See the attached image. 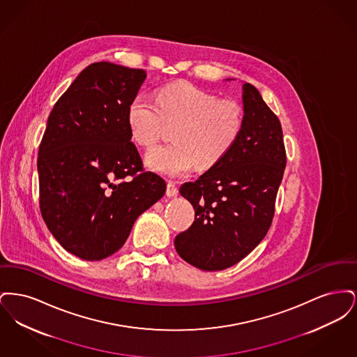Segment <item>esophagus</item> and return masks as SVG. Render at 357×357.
<instances>
[{
    "instance_id": "34e87169",
    "label": "esophagus",
    "mask_w": 357,
    "mask_h": 357,
    "mask_svg": "<svg viewBox=\"0 0 357 357\" xmlns=\"http://www.w3.org/2000/svg\"><path fill=\"white\" fill-rule=\"evenodd\" d=\"M166 195L169 198H174L178 195V187L175 186L172 182L167 183V190H166Z\"/></svg>"
}]
</instances>
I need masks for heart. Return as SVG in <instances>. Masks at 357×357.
I'll list each match as a JSON object with an SVG mask.
<instances>
[{
  "mask_svg": "<svg viewBox=\"0 0 357 357\" xmlns=\"http://www.w3.org/2000/svg\"><path fill=\"white\" fill-rule=\"evenodd\" d=\"M127 121L132 139L147 149L174 127V143L149 151L146 162L153 171L179 176L195 165L214 166L231 150L242 131L243 108L234 99H218L195 85L174 83L159 89L158 102L136 95L128 104Z\"/></svg>",
  "mask_w": 357,
  "mask_h": 357,
  "instance_id": "heart-1",
  "label": "heart"
}]
</instances>
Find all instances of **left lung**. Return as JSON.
Instances as JSON below:
<instances>
[{"instance_id": "1", "label": "left lung", "mask_w": 357, "mask_h": 357, "mask_svg": "<svg viewBox=\"0 0 357 357\" xmlns=\"http://www.w3.org/2000/svg\"><path fill=\"white\" fill-rule=\"evenodd\" d=\"M243 126L231 150L179 192L195 220L174 241L190 265L215 272L236 265L266 236L287 166L282 128L255 85H242Z\"/></svg>"}]
</instances>
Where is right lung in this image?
<instances>
[{
	"label": "right lung",
	"mask_w": 357,
	"mask_h": 357,
	"mask_svg": "<svg viewBox=\"0 0 357 357\" xmlns=\"http://www.w3.org/2000/svg\"><path fill=\"white\" fill-rule=\"evenodd\" d=\"M144 79L143 69L93 63L48 118L37 158L40 210L52 236L82 259L118 252L166 192L163 178L143 171L127 121Z\"/></svg>",
	"instance_id": "obj_1"
}]
</instances>
